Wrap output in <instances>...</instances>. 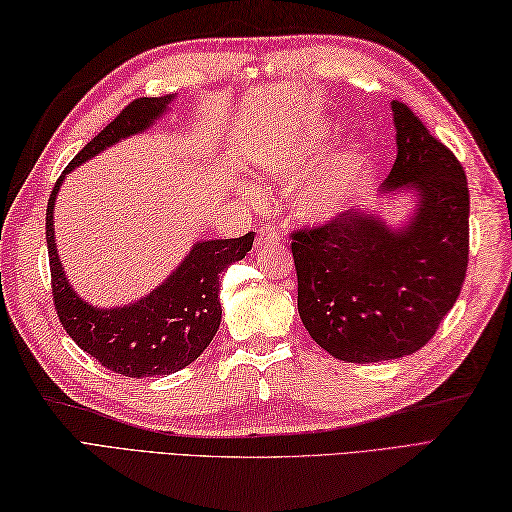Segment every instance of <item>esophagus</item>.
I'll list each match as a JSON object with an SVG mask.
<instances>
[{
  "label": "esophagus",
  "instance_id": "esophagus-1",
  "mask_svg": "<svg viewBox=\"0 0 512 512\" xmlns=\"http://www.w3.org/2000/svg\"><path fill=\"white\" fill-rule=\"evenodd\" d=\"M278 241V232L276 228H260L258 236H256V245L263 247V245H271Z\"/></svg>",
  "mask_w": 512,
  "mask_h": 512
}]
</instances>
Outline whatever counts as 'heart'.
Listing matches in <instances>:
<instances>
[{
	"label": "heart",
	"mask_w": 512,
	"mask_h": 512,
	"mask_svg": "<svg viewBox=\"0 0 512 512\" xmlns=\"http://www.w3.org/2000/svg\"><path fill=\"white\" fill-rule=\"evenodd\" d=\"M332 134V128L321 123L315 126L308 134L306 152L319 147L323 141ZM365 162V149L358 141L343 143L336 152L330 154V158L323 162L321 169L313 176L306 177V156H291V158H265L260 162V173L265 178L289 184L295 187L291 208L297 219L306 223H328L334 217L343 213V208L350 202V197L356 189L358 173L363 169ZM305 182L302 183L301 180ZM249 195H254L249 191Z\"/></svg>",
	"instance_id": "1"
}]
</instances>
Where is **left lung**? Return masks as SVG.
Returning a JSON list of instances; mask_svg holds the SVG:
<instances>
[{
	"mask_svg": "<svg viewBox=\"0 0 512 512\" xmlns=\"http://www.w3.org/2000/svg\"><path fill=\"white\" fill-rule=\"evenodd\" d=\"M397 158L382 199L413 195L408 219L347 210L293 234L297 310L313 341L345 363H380L426 345L460 295L469 258V189L456 156L391 102Z\"/></svg>",
	"mask_w": 512,
	"mask_h": 512,
	"instance_id": "obj_1",
	"label": "left lung"
}]
</instances>
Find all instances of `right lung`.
<instances>
[{
	"mask_svg": "<svg viewBox=\"0 0 512 512\" xmlns=\"http://www.w3.org/2000/svg\"><path fill=\"white\" fill-rule=\"evenodd\" d=\"M176 97L134 99L69 162L47 202V254L62 328L99 365L128 378L169 376L189 367L206 350L221 323V271L245 258L252 249L254 232L239 239L197 241L156 289L130 304L99 308L80 297L65 276L56 249L54 206L62 182L73 169L119 141L154 128V123L171 110Z\"/></svg>",
	"mask_w": 512,
	"mask_h": 512,
	"instance_id": "obj_1",
	"label": "right lung"
}]
</instances>
